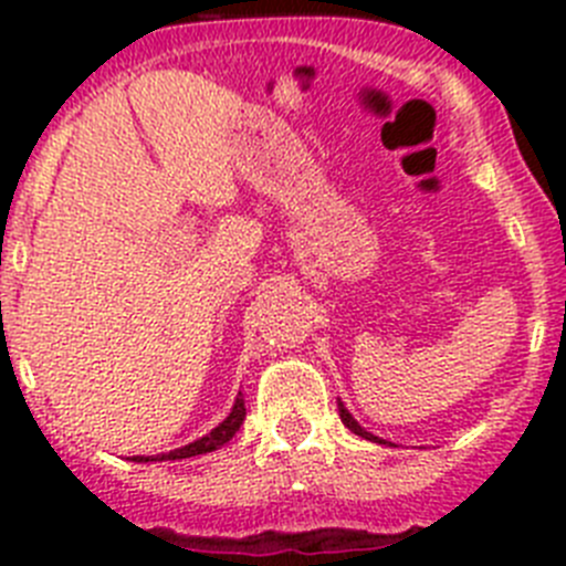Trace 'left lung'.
Instances as JSON below:
<instances>
[{"mask_svg":"<svg viewBox=\"0 0 566 566\" xmlns=\"http://www.w3.org/2000/svg\"><path fill=\"white\" fill-rule=\"evenodd\" d=\"M337 408H339V419H343V424H345V428H348V431H352V433H357V437H363V439H368V442L388 444V442H385V439H379V437H374V433H368V431H365L363 424H359L357 419H354L352 413H348V408H345L343 402H337Z\"/></svg>","mask_w":566,"mask_h":566,"instance_id":"left-lung-1","label":"left lung"}]
</instances>
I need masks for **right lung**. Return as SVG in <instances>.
<instances>
[{
	"mask_svg": "<svg viewBox=\"0 0 566 566\" xmlns=\"http://www.w3.org/2000/svg\"><path fill=\"white\" fill-rule=\"evenodd\" d=\"M243 419H247V405H243V394H238V399H234L229 417L223 419L218 428H212L207 437L195 439V442L184 444V448H175V451L161 453V457H155V459L153 457H133V462H175V459H189V457H201V453H212V451H218V448H223V444H227L229 439L240 431Z\"/></svg>",
	"mask_w": 566,
	"mask_h": 566,
	"instance_id": "obj_1",
	"label": "right lung"
}]
</instances>
